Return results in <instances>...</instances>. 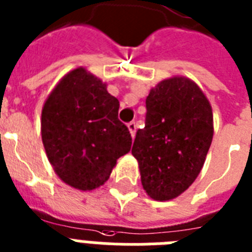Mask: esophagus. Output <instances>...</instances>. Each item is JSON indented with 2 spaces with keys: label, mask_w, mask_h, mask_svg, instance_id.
Returning <instances> with one entry per match:
<instances>
[{
  "label": "esophagus",
  "mask_w": 252,
  "mask_h": 252,
  "mask_svg": "<svg viewBox=\"0 0 252 252\" xmlns=\"http://www.w3.org/2000/svg\"><path fill=\"white\" fill-rule=\"evenodd\" d=\"M128 128H129V132H130V134H132V137H134V134H136V128H137L136 123L134 122L128 123Z\"/></svg>",
  "instance_id": "1"
}]
</instances>
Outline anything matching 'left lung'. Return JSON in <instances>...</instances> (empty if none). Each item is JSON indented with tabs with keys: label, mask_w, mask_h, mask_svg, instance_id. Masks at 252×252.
<instances>
[{
	"label": "left lung",
	"mask_w": 252,
	"mask_h": 252,
	"mask_svg": "<svg viewBox=\"0 0 252 252\" xmlns=\"http://www.w3.org/2000/svg\"><path fill=\"white\" fill-rule=\"evenodd\" d=\"M212 123L211 105L191 80L172 77L151 89L132 154L153 199H173L194 183L211 146Z\"/></svg>",
	"instance_id": "obj_1"
}]
</instances>
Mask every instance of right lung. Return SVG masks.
<instances>
[{
    "mask_svg": "<svg viewBox=\"0 0 252 252\" xmlns=\"http://www.w3.org/2000/svg\"><path fill=\"white\" fill-rule=\"evenodd\" d=\"M118 112L119 101L106 84L81 67L54 88L42 108L41 136L49 161L64 183L95 189L130 150L132 137Z\"/></svg>",
    "mask_w": 252,
    "mask_h": 252,
    "instance_id": "add662e5",
    "label": "right lung"
}]
</instances>
